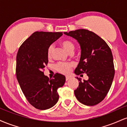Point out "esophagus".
I'll return each mask as SVG.
<instances>
[{"label": "esophagus", "instance_id": "obj_1", "mask_svg": "<svg viewBox=\"0 0 127 127\" xmlns=\"http://www.w3.org/2000/svg\"><path fill=\"white\" fill-rule=\"evenodd\" d=\"M70 79V77H69V76H65V81H68V79Z\"/></svg>", "mask_w": 127, "mask_h": 127}]
</instances>
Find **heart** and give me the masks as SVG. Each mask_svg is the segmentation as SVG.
I'll list each match as a JSON object with an SVG mask.
<instances>
[{"label":"heart","mask_w":127,"mask_h":127,"mask_svg":"<svg viewBox=\"0 0 127 127\" xmlns=\"http://www.w3.org/2000/svg\"><path fill=\"white\" fill-rule=\"evenodd\" d=\"M61 45L63 46L67 51L69 53H72L75 49V45L73 42L69 40H64L61 42ZM54 50V46L53 45H49L47 49L46 54L49 59L52 58L53 55V52ZM73 67V64L72 63H64V62H59L55 65V68L57 71L60 73L64 75H67L70 73L72 70V68Z\"/></svg>","instance_id":"heart-1"}]
</instances>
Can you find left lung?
Here are the masks:
<instances>
[{"label": "left lung", "instance_id": "obj_1", "mask_svg": "<svg viewBox=\"0 0 127 127\" xmlns=\"http://www.w3.org/2000/svg\"><path fill=\"white\" fill-rule=\"evenodd\" d=\"M64 33L76 39L81 48V59L75 73L81 76L87 73L89 78L82 82L77 77L79 83L74 91L76 97L85 105H96L105 98L114 78L111 49L100 36L87 29Z\"/></svg>", "mask_w": 127, "mask_h": 127}]
</instances>
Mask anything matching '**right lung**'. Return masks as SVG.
I'll use <instances>...</instances> for the list:
<instances>
[{"mask_svg": "<svg viewBox=\"0 0 127 127\" xmlns=\"http://www.w3.org/2000/svg\"><path fill=\"white\" fill-rule=\"evenodd\" d=\"M62 35V32H35L17 52V79L29 103L39 110L49 109L57 103V90L65 83L64 75L57 73L49 79L43 73L48 63V48Z\"/></svg>", "mask_w": 127, "mask_h": 127, "instance_id": "obj_1", "label": "right lung"}]
</instances>
